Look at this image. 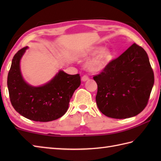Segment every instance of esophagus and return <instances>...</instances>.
<instances>
[{
	"instance_id": "1",
	"label": "esophagus",
	"mask_w": 161,
	"mask_h": 161,
	"mask_svg": "<svg viewBox=\"0 0 161 161\" xmlns=\"http://www.w3.org/2000/svg\"><path fill=\"white\" fill-rule=\"evenodd\" d=\"M89 80V78L87 76V75H84V76L81 77V81H86Z\"/></svg>"
}]
</instances>
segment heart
Here are the masks:
<instances>
[{
	"label": "heart",
	"mask_w": 161,
	"mask_h": 161,
	"mask_svg": "<svg viewBox=\"0 0 161 161\" xmlns=\"http://www.w3.org/2000/svg\"><path fill=\"white\" fill-rule=\"evenodd\" d=\"M81 57L84 59L91 57L84 64V67L88 71L92 73H99L107 69L109 66L114 59V53L108 47L94 46L84 52Z\"/></svg>",
	"instance_id": "1"
}]
</instances>
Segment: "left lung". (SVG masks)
<instances>
[{"label": "left lung", "mask_w": 161, "mask_h": 161, "mask_svg": "<svg viewBox=\"0 0 161 161\" xmlns=\"http://www.w3.org/2000/svg\"><path fill=\"white\" fill-rule=\"evenodd\" d=\"M93 79L97 84L99 110L115 119L140 114L147 104L154 83L147 54L136 43Z\"/></svg>", "instance_id": "left-lung-1"}]
</instances>
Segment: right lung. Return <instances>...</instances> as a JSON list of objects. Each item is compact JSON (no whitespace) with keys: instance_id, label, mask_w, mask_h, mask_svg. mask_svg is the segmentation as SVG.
Wrapping results in <instances>:
<instances>
[{"instance_id":"right-lung-1","label":"right lung","mask_w":161,"mask_h":161,"mask_svg":"<svg viewBox=\"0 0 161 161\" xmlns=\"http://www.w3.org/2000/svg\"><path fill=\"white\" fill-rule=\"evenodd\" d=\"M26 46L14 56L8 77L9 98L14 108L23 117L36 122H50L67 111L75 91L80 86V76L59 70L49 81L35 86L24 80L20 60Z\"/></svg>"}]
</instances>
